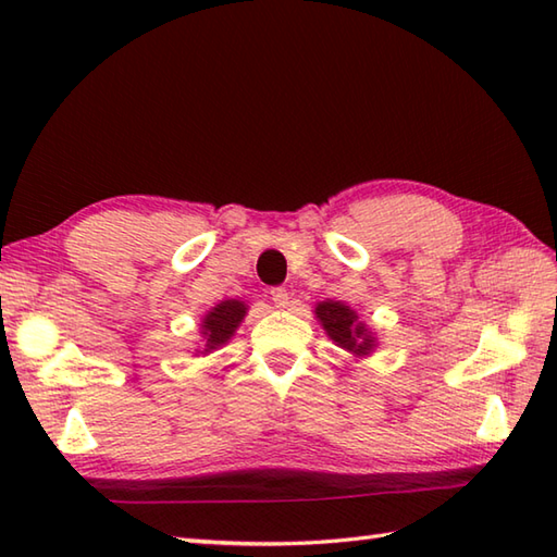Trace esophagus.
Wrapping results in <instances>:
<instances>
[{
  "label": "esophagus",
  "mask_w": 557,
  "mask_h": 557,
  "mask_svg": "<svg viewBox=\"0 0 557 557\" xmlns=\"http://www.w3.org/2000/svg\"><path fill=\"white\" fill-rule=\"evenodd\" d=\"M270 299H272V304L277 306V309H287L289 292H287L285 287H272V289H270Z\"/></svg>",
  "instance_id": "1"
}]
</instances>
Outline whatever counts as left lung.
<instances>
[{
	"label": "left lung",
	"instance_id": "left-lung-1",
	"mask_svg": "<svg viewBox=\"0 0 557 557\" xmlns=\"http://www.w3.org/2000/svg\"><path fill=\"white\" fill-rule=\"evenodd\" d=\"M315 318L321 321L327 337L337 347L354 354V357H369L375 347V337L369 325L359 321L357 311H351L342 301H321L315 306Z\"/></svg>",
	"mask_w": 557,
	"mask_h": 557
}]
</instances>
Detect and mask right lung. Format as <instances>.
Wrapping results in <instances>:
<instances>
[{
  "instance_id": "1",
  "label": "right lung",
  "mask_w": 557,
  "mask_h": 557,
  "mask_svg": "<svg viewBox=\"0 0 557 557\" xmlns=\"http://www.w3.org/2000/svg\"><path fill=\"white\" fill-rule=\"evenodd\" d=\"M246 315V304L236 301V299H227L220 301L218 306L206 313L203 323H200V335L206 339V349L200 354H210L220 349L222 345H227L232 339V335L236 333V327L242 325Z\"/></svg>"
}]
</instances>
